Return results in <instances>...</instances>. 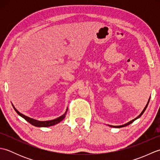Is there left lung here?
<instances>
[{
	"instance_id": "8db88e82",
	"label": "left lung",
	"mask_w": 160,
	"mask_h": 160,
	"mask_svg": "<svg viewBox=\"0 0 160 160\" xmlns=\"http://www.w3.org/2000/svg\"><path fill=\"white\" fill-rule=\"evenodd\" d=\"M149 101H150V99L148 100V103H147V104L146 105V107H145V108H144V110L142 111V113L140 114V115H138V116L136 118H135L134 120H131V121H130L129 122H128V123H127V124H123V125H121V126H111V125H108V126H110L111 127H115V128H121V127H127V126H128V125H129L130 124H131L132 122H133L135 120H137L138 118H140L141 117V115L144 113V112L145 111V110H146V108H147V107H148V102H149Z\"/></svg>"
}]
</instances>
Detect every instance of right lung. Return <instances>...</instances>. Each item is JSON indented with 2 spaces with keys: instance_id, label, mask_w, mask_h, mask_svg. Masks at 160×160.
Here are the masks:
<instances>
[{
  "instance_id": "1",
  "label": "right lung",
  "mask_w": 160,
  "mask_h": 160,
  "mask_svg": "<svg viewBox=\"0 0 160 160\" xmlns=\"http://www.w3.org/2000/svg\"><path fill=\"white\" fill-rule=\"evenodd\" d=\"M12 106L14 108V110L16 111V112L17 113H18L19 115H20L22 118H23L25 119V120L28 121V122H29L30 124L35 126V127H51V126H53V125H55L58 123H59L61 121H62L63 119L65 118V115L67 114V109L65 113H64L62 115H61L60 117L56 119H54V120H49V121H38V120H34V119L31 118H29L28 116H26V115H23L22 113H20V112L16 109V108L13 107V105L12 104Z\"/></svg>"
}]
</instances>
